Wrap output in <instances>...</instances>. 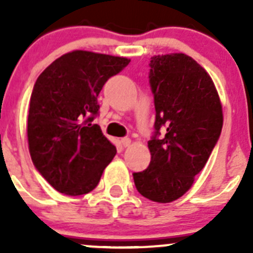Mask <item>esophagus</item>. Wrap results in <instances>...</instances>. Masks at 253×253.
I'll list each match as a JSON object with an SVG mask.
<instances>
[{
  "mask_svg": "<svg viewBox=\"0 0 253 253\" xmlns=\"http://www.w3.org/2000/svg\"><path fill=\"white\" fill-rule=\"evenodd\" d=\"M122 144L124 147H129L131 144V140H130V138H123L122 139Z\"/></svg>",
  "mask_w": 253,
  "mask_h": 253,
  "instance_id": "1",
  "label": "esophagus"
}]
</instances>
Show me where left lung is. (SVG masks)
<instances>
[{"instance_id": "left-lung-1", "label": "left lung", "mask_w": 253, "mask_h": 253, "mask_svg": "<svg viewBox=\"0 0 253 253\" xmlns=\"http://www.w3.org/2000/svg\"><path fill=\"white\" fill-rule=\"evenodd\" d=\"M149 67L156 107L151 163L133 173L134 184L152 202L171 203L193 186L209 160L222 131V104L210 76L189 55H154Z\"/></svg>"}]
</instances>
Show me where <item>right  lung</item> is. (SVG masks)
I'll return each mask as SVG.
<instances>
[{
	"mask_svg": "<svg viewBox=\"0 0 253 253\" xmlns=\"http://www.w3.org/2000/svg\"><path fill=\"white\" fill-rule=\"evenodd\" d=\"M130 59L73 50L38 77L30 97L28 142L35 169L51 186L71 196L97 186L116 148L97 124V96Z\"/></svg>",
	"mask_w": 253,
	"mask_h": 253,
	"instance_id": "obj_1",
	"label": "right lung"
}]
</instances>
